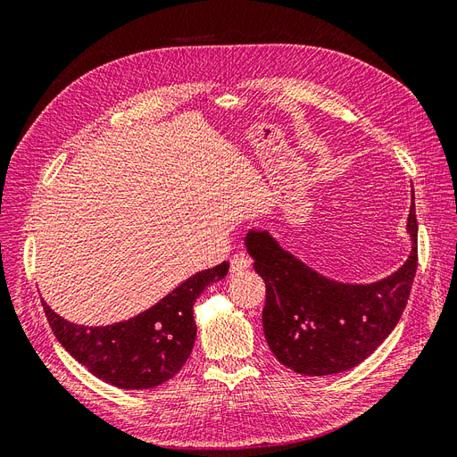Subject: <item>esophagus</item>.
<instances>
[{
    "instance_id": "1",
    "label": "esophagus",
    "mask_w": 457,
    "mask_h": 457,
    "mask_svg": "<svg viewBox=\"0 0 457 457\" xmlns=\"http://www.w3.org/2000/svg\"><path fill=\"white\" fill-rule=\"evenodd\" d=\"M250 259H247L244 253H234L230 259V272H242L247 267H250Z\"/></svg>"
}]
</instances>
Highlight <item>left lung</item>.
Masks as SVG:
<instances>
[{"mask_svg": "<svg viewBox=\"0 0 457 457\" xmlns=\"http://www.w3.org/2000/svg\"><path fill=\"white\" fill-rule=\"evenodd\" d=\"M408 261L386 278L343 284L286 252L267 230L252 228L245 247L265 280L262 329L278 361L303 376L351 370L376 351L403 316L418 269V220L411 202Z\"/></svg>", "mask_w": 457, "mask_h": 457, "instance_id": "left-lung-1", "label": "left lung"}]
</instances>
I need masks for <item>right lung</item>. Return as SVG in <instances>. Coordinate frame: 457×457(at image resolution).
Segmentation results:
<instances>
[{
  "label": "right lung",
  "instance_id": "right-lung-1",
  "mask_svg": "<svg viewBox=\"0 0 457 457\" xmlns=\"http://www.w3.org/2000/svg\"><path fill=\"white\" fill-rule=\"evenodd\" d=\"M227 272V261L196 272L154 307L110 326L72 324L41 303L54 337L93 376L120 389H152L188 361L196 339L192 307L204 289Z\"/></svg>",
  "mask_w": 457,
  "mask_h": 457
}]
</instances>
